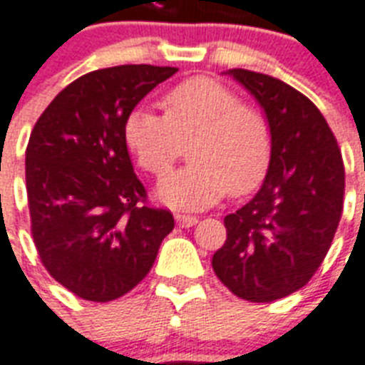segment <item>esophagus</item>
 <instances>
[{
    "label": "esophagus",
    "instance_id": "obj_1",
    "mask_svg": "<svg viewBox=\"0 0 365 365\" xmlns=\"http://www.w3.org/2000/svg\"><path fill=\"white\" fill-rule=\"evenodd\" d=\"M176 222L182 227H191L199 222V218H197V216H191V214H176Z\"/></svg>",
    "mask_w": 365,
    "mask_h": 365
}]
</instances>
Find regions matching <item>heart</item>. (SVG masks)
Wrapping results in <instances>:
<instances>
[{
    "label": "heart",
    "mask_w": 365,
    "mask_h": 365,
    "mask_svg": "<svg viewBox=\"0 0 365 365\" xmlns=\"http://www.w3.org/2000/svg\"><path fill=\"white\" fill-rule=\"evenodd\" d=\"M163 116L133 108L122 135L138 164L153 176L170 170L189 141L191 163L172 172L157 189L158 201L197 210L227 191L247 195L264 182L274 139L260 108L212 78L195 76L160 97Z\"/></svg>",
    "instance_id": "obj_1"
}]
</instances>
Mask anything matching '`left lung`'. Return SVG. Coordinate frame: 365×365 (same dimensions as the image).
I'll use <instances>...</instances> for the list:
<instances>
[{
    "label": "left lung",
    "instance_id": "obj_1",
    "mask_svg": "<svg viewBox=\"0 0 365 365\" xmlns=\"http://www.w3.org/2000/svg\"><path fill=\"white\" fill-rule=\"evenodd\" d=\"M227 74L264 108L274 151L262 187L224 218L227 239L212 268L239 299L272 302L304 287L324 262L343 214V157L324 115L300 91L260 72Z\"/></svg>",
    "mask_w": 365,
    "mask_h": 365
}]
</instances>
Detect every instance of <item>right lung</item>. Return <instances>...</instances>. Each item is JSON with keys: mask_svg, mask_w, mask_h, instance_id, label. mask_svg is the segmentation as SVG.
Wrapping results in <instances>:
<instances>
[{"mask_svg": "<svg viewBox=\"0 0 365 365\" xmlns=\"http://www.w3.org/2000/svg\"><path fill=\"white\" fill-rule=\"evenodd\" d=\"M174 66L120 65L83 74L41 113L26 147V193L36 249L55 282L91 302L132 291L174 230L151 208L122 128Z\"/></svg>", "mask_w": 365, "mask_h": 365, "instance_id": "obj_1", "label": "right lung"}]
</instances>
